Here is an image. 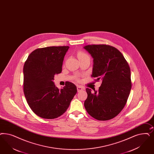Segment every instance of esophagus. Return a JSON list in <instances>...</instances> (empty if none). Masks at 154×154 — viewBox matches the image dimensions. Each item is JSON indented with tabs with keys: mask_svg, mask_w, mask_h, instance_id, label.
Wrapping results in <instances>:
<instances>
[{
	"mask_svg": "<svg viewBox=\"0 0 154 154\" xmlns=\"http://www.w3.org/2000/svg\"><path fill=\"white\" fill-rule=\"evenodd\" d=\"M77 89L78 92H80V91H81L82 90H84V88L83 87L81 86H78L77 87Z\"/></svg>",
	"mask_w": 154,
	"mask_h": 154,
	"instance_id": "obj_1",
	"label": "esophagus"
}]
</instances>
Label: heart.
Instances as JSON below:
<instances>
[{"mask_svg": "<svg viewBox=\"0 0 154 154\" xmlns=\"http://www.w3.org/2000/svg\"><path fill=\"white\" fill-rule=\"evenodd\" d=\"M77 56H78V58H82V57H89V56H88L87 54H86V53H84V52H81V51H80V52H79L78 53Z\"/></svg>", "mask_w": 154, "mask_h": 154, "instance_id": "b5f03b06", "label": "heart"}]
</instances>
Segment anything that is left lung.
I'll use <instances>...</instances> for the list:
<instances>
[{
    "label": "left lung",
    "mask_w": 154,
    "mask_h": 154,
    "mask_svg": "<svg viewBox=\"0 0 154 154\" xmlns=\"http://www.w3.org/2000/svg\"><path fill=\"white\" fill-rule=\"evenodd\" d=\"M84 48L93 58L91 77L102 81L98 91L86 89L85 109L97 120L111 119L119 114L127 102L131 89L130 68L121 52L112 46L88 45Z\"/></svg>",
    "instance_id": "8db88e82"
}]
</instances>
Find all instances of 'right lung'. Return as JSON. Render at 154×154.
Masks as SVG:
<instances>
[{"label":"right lung","mask_w":154,"mask_h":154,"mask_svg":"<svg viewBox=\"0 0 154 154\" xmlns=\"http://www.w3.org/2000/svg\"><path fill=\"white\" fill-rule=\"evenodd\" d=\"M68 46L38 48L31 53L24 68L23 90L27 103L34 113L45 119H54L66 111L77 92L74 84L66 82L59 90L54 75L62 71Z\"/></svg>","instance_id":"right-lung-1"}]
</instances>
